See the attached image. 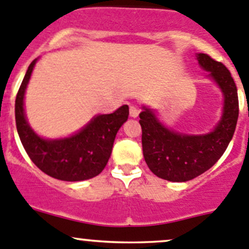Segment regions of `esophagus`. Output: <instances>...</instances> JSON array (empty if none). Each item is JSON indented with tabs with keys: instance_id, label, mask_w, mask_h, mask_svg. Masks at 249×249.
Instances as JSON below:
<instances>
[{
	"instance_id": "obj_1",
	"label": "esophagus",
	"mask_w": 249,
	"mask_h": 249,
	"mask_svg": "<svg viewBox=\"0 0 249 249\" xmlns=\"http://www.w3.org/2000/svg\"><path fill=\"white\" fill-rule=\"evenodd\" d=\"M139 114H140L139 107H136V106L130 107V117L137 118V117H139Z\"/></svg>"
}]
</instances>
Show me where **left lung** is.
Masks as SVG:
<instances>
[{"label": "left lung", "instance_id": "8db88e82", "mask_svg": "<svg viewBox=\"0 0 249 249\" xmlns=\"http://www.w3.org/2000/svg\"><path fill=\"white\" fill-rule=\"evenodd\" d=\"M202 70L219 87L224 96L218 124L205 135H187L165 126L153 109L140 113L143 157L149 170L170 182H187L213 166L231 141L238 118L237 88L229 70L207 54L196 55Z\"/></svg>", "mask_w": 249, "mask_h": 249}]
</instances>
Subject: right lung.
Instances as JSON below:
<instances>
[{"label": "right lung", "mask_w": 249, "mask_h": 249, "mask_svg": "<svg viewBox=\"0 0 249 249\" xmlns=\"http://www.w3.org/2000/svg\"><path fill=\"white\" fill-rule=\"evenodd\" d=\"M36 62L35 59L30 64L16 99L17 130L27 155L41 171L60 180L79 182L100 175L108 162L118 130L129 117V106L95 115L70 137L43 139L30 126L24 109L25 91Z\"/></svg>", "instance_id": "1"}]
</instances>
